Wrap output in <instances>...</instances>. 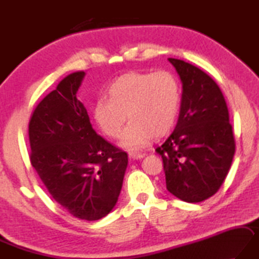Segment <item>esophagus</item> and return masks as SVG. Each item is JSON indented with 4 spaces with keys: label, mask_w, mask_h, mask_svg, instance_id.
<instances>
[{
    "label": "esophagus",
    "mask_w": 259,
    "mask_h": 259,
    "mask_svg": "<svg viewBox=\"0 0 259 259\" xmlns=\"http://www.w3.org/2000/svg\"><path fill=\"white\" fill-rule=\"evenodd\" d=\"M145 156V154L140 153V152H137V150H130L129 152V157L133 158V159H139V158H143Z\"/></svg>",
    "instance_id": "obj_1"
}]
</instances>
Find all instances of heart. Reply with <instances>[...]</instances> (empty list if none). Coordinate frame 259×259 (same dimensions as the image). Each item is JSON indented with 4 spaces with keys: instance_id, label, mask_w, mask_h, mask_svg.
<instances>
[{
    "instance_id": "1",
    "label": "heart",
    "mask_w": 259,
    "mask_h": 259,
    "mask_svg": "<svg viewBox=\"0 0 259 259\" xmlns=\"http://www.w3.org/2000/svg\"><path fill=\"white\" fill-rule=\"evenodd\" d=\"M180 84L166 70L128 72L116 79L94 105V117L110 138L119 137L123 124L131 121L122 137L126 148H140L154 136L166 135L175 124L180 107Z\"/></svg>"
}]
</instances>
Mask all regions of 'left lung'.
Instances as JSON below:
<instances>
[{"label": "left lung", "mask_w": 259, "mask_h": 259, "mask_svg": "<svg viewBox=\"0 0 259 259\" xmlns=\"http://www.w3.org/2000/svg\"><path fill=\"white\" fill-rule=\"evenodd\" d=\"M168 61L182 81L181 109L175 131L155 150L163 159L166 189L187 203H199L222 186L236 140L218 83L195 65Z\"/></svg>", "instance_id": "8db88e82"}]
</instances>
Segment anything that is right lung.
Masks as SVG:
<instances>
[{
	"label": "right lung",
	"mask_w": 259,
	"mask_h": 259,
	"mask_svg": "<svg viewBox=\"0 0 259 259\" xmlns=\"http://www.w3.org/2000/svg\"><path fill=\"white\" fill-rule=\"evenodd\" d=\"M83 71L41 100L28 125L31 165L53 199L86 221L104 218L120 195L128 154L95 133L76 94Z\"/></svg>",
	"instance_id": "obj_1"
}]
</instances>
